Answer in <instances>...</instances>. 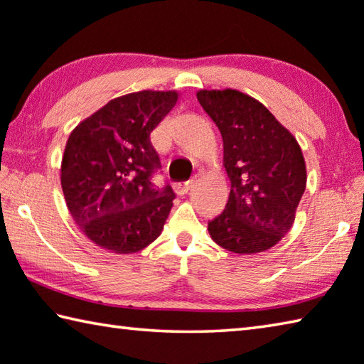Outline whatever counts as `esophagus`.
<instances>
[{"label":"esophagus","mask_w":364,"mask_h":364,"mask_svg":"<svg viewBox=\"0 0 364 364\" xmlns=\"http://www.w3.org/2000/svg\"><path fill=\"white\" fill-rule=\"evenodd\" d=\"M193 184H194L193 180H191V181H184V183H176L175 186H173V189H175L176 194L184 196V194H188V191H189L191 188H193Z\"/></svg>","instance_id":"1"}]
</instances>
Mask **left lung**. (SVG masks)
<instances>
[{
	"label": "left lung",
	"mask_w": 364,
	"mask_h": 364,
	"mask_svg": "<svg viewBox=\"0 0 364 364\" xmlns=\"http://www.w3.org/2000/svg\"><path fill=\"white\" fill-rule=\"evenodd\" d=\"M197 100L223 136V165L230 194L208 223L215 243L237 255L277 245L291 229L306 191L299 143L256 98L235 89L197 92Z\"/></svg>",
	"instance_id": "1"
}]
</instances>
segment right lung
<instances>
[{"mask_svg":"<svg viewBox=\"0 0 364 364\" xmlns=\"http://www.w3.org/2000/svg\"><path fill=\"white\" fill-rule=\"evenodd\" d=\"M176 102V90L117 97L68 136L60 167L65 202L82 234L109 253L146 248L173 207L168 184L156 189L151 183L161 161L149 135Z\"/></svg>","mask_w":364,"mask_h":364,"instance_id":"right-lung-1","label":"right lung"}]
</instances>
